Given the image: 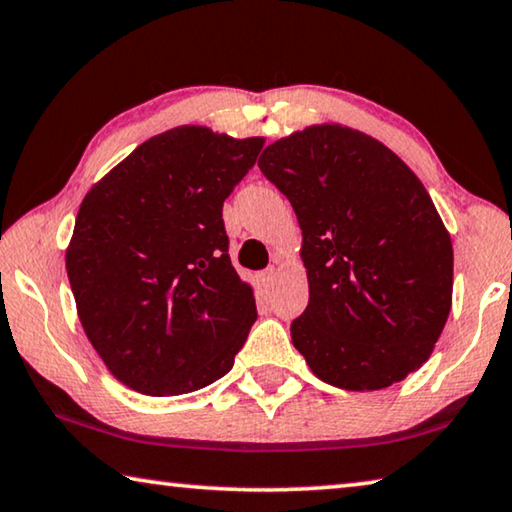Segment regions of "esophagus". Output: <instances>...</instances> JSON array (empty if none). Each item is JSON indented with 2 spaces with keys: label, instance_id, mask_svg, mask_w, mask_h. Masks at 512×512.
<instances>
[{
  "label": "esophagus",
  "instance_id": "34e87169",
  "mask_svg": "<svg viewBox=\"0 0 512 512\" xmlns=\"http://www.w3.org/2000/svg\"><path fill=\"white\" fill-rule=\"evenodd\" d=\"M257 282L264 291H269L273 287V282H275V266H269V269H264L262 273H259Z\"/></svg>",
  "mask_w": 512,
  "mask_h": 512
}]
</instances>
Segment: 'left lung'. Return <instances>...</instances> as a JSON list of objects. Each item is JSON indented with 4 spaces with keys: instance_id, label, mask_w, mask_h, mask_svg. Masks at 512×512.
Wrapping results in <instances>:
<instances>
[{
    "instance_id": "8db88e82",
    "label": "left lung",
    "mask_w": 512,
    "mask_h": 512,
    "mask_svg": "<svg viewBox=\"0 0 512 512\" xmlns=\"http://www.w3.org/2000/svg\"><path fill=\"white\" fill-rule=\"evenodd\" d=\"M294 207L310 303L291 321L323 383L373 392L431 358L451 312L453 248L419 177L358 129L312 125L257 161Z\"/></svg>"
}]
</instances>
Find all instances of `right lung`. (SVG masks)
Instances as JSON below:
<instances>
[{
  "label": "right lung",
  "mask_w": 512,
  "mask_h": 512,
  "mask_svg": "<svg viewBox=\"0 0 512 512\" xmlns=\"http://www.w3.org/2000/svg\"><path fill=\"white\" fill-rule=\"evenodd\" d=\"M262 136L184 125L141 143L81 202L66 269L88 342L148 396L212 385L257 319L227 255L223 202Z\"/></svg>",
  "instance_id": "add662e5"
}]
</instances>
